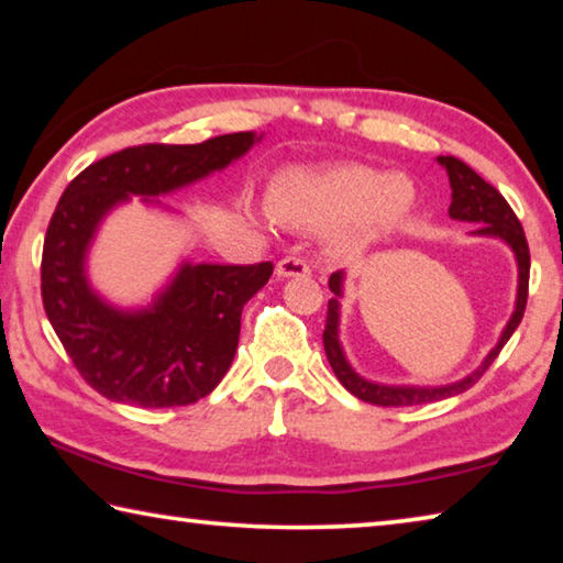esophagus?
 <instances>
[{
  "label": "esophagus",
  "mask_w": 563,
  "mask_h": 563,
  "mask_svg": "<svg viewBox=\"0 0 563 563\" xmlns=\"http://www.w3.org/2000/svg\"><path fill=\"white\" fill-rule=\"evenodd\" d=\"M275 275L278 278H305V275H310V265L298 258V255H288V258H283L275 265Z\"/></svg>",
  "instance_id": "1"
}]
</instances>
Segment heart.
I'll list each match as a JSON object with an SVG mask.
<instances>
[{
    "label": "heart",
    "mask_w": 563,
    "mask_h": 563,
    "mask_svg": "<svg viewBox=\"0 0 563 563\" xmlns=\"http://www.w3.org/2000/svg\"><path fill=\"white\" fill-rule=\"evenodd\" d=\"M415 203V188L402 176L373 166L345 164L322 170L290 168L275 178L271 213L310 231L345 223L342 243H369L397 223Z\"/></svg>",
    "instance_id": "1"
}]
</instances>
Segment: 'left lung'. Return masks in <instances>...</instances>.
<instances>
[{
    "label": "left lung",
    "mask_w": 563,
    "mask_h": 563,
    "mask_svg": "<svg viewBox=\"0 0 563 563\" xmlns=\"http://www.w3.org/2000/svg\"><path fill=\"white\" fill-rule=\"evenodd\" d=\"M440 166L446 170L450 176V186H452V206H450V216L454 221H466V223H476L474 235H489V238H499V241L507 243L514 251V258H517L519 265V288H517V302H514V312L504 328L501 338L497 345L492 347V352L479 367L474 369L472 375L462 377L460 383L452 385H440V387H415V385H379V383H369V379L360 377L355 369L350 367V362L342 352L340 345V298H342V280H345V273H332L330 275V290L335 292V298H330L328 302V320H325V332H322V345H325V355L332 367V373L342 383V387L347 393L355 395L362 402L369 405H379V407H412V405H427V402H437V399L444 397H454L462 395L464 389H470L476 379H479L484 373H487L489 365L501 352V347L507 345V340L514 335V330L519 328V322L523 318V310H527V298H529V245H527V235H523V228L519 223V218L514 216L511 206L504 201V196L492 184H487L476 170H472L464 161L454 158V156H437Z\"/></svg>",
    "instance_id": "obj_1"
}]
</instances>
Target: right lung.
<instances>
[{
	"mask_svg": "<svg viewBox=\"0 0 563 563\" xmlns=\"http://www.w3.org/2000/svg\"><path fill=\"white\" fill-rule=\"evenodd\" d=\"M253 131L203 144H144L97 161L56 203L42 253V300L56 338L99 395L148 409L194 405L231 367L243 305L273 275V263H184L148 308L121 310L87 278L89 245L113 208L174 194L251 151Z\"/></svg>",
	"mask_w": 563,
	"mask_h": 563,
	"instance_id": "right-lung-1",
	"label": "right lung"
}]
</instances>
